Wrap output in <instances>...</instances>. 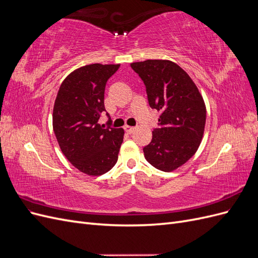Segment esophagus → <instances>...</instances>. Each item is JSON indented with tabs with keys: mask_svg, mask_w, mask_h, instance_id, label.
Returning a JSON list of instances; mask_svg holds the SVG:
<instances>
[{
	"mask_svg": "<svg viewBox=\"0 0 258 258\" xmlns=\"http://www.w3.org/2000/svg\"><path fill=\"white\" fill-rule=\"evenodd\" d=\"M123 129H124V130H126V131L128 132V134H132V132H134V131H135L136 127H132V126H128V124H127V126H124V127H123Z\"/></svg>",
	"mask_w": 258,
	"mask_h": 258,
	"instance_id": "1",
	"label": "esophagus"
}]
</instances>
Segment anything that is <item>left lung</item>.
<instances>
[{
	"instance_id": "obj_1",
	"label": "left lung",
	"mask_w": 258,
	"mask_h": 258,
	"mask_svg": "<svg viewBox=\"0 0 258 258\" xmlns=\"http://www.w3.org/2000/svg\"><path fill=\"white\" fill-rule=\"evenodd\" d=\"M143 81L148 103L161 111L159 128L143 148L145 159L170 172L197 152L204 137L207 110L202 96L184 70L169 60H145L130 64Z\"/></svg>"
}]
</instances>
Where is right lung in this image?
Here are the masks:
<instances>
[{
	"label": "right lung",
	"mask_w": 258,
	"mask_h": 258,
	"mask_svg": "<svg viewBox=\"0 0 258 258\" xmlns=\"http://www.w3.org/2000/svg\"><path fill=\"white\" fill-rule=\"evenodd\" d=\"M119 67L93 63L75 70L62 82L54 101L52 127L61 152L88 175L106 173L118 159L123 129L101 126L98 120L105 112L106 82Z\"/></svg>",
	"instance_id": "obj_1"
}]
</instances>
